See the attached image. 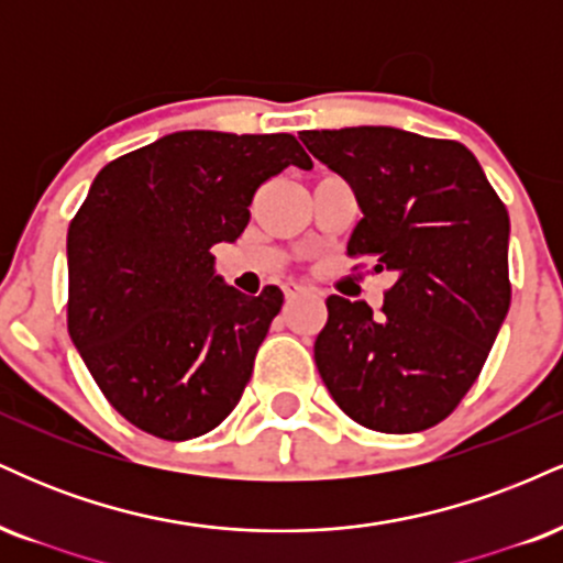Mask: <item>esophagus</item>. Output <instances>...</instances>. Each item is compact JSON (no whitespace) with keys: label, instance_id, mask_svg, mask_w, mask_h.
Returning <instances> with one entry per match:
<instances>
[{"label":"esophagus","instance_id":"obj_1","mask_svg":"<svg viewBox=\"0 0 563 563\" xmlns=\"http://www.w3.org/2000/svg\"><path fill=\"white\" fill-rule=\"evenodd\" d=\"M303 294H309V288L299 286V283H288L286 286V299H296V296H303Z\"/></svg>","mask_w":563,"mask_h":563}]
</instances>
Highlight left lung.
Here are the masks:
<instances>
[{
  "label": "left lung",
  "mask_w": 563,
  "mask_h": 563,
  "mask_svg": "<svg viewBox=\"0 0 563 563\" xmlns=\"http://www.w3.org/2000/svg\"><path fill=\"white\" fill-rule=\"evenodd\" d=\"M352 185L349 256L391 273L380 314L328 296L314 363L335 405L384 434L437 426L479 378L510 307L508 211L466 145L394 126L303 132Z\"/></svg>",
  "instance_id": "1"
}]
</instances>
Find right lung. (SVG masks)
Wrapping results in <instances>:
<instances>
[{"label": "right lung", "instance_id": "obj_1", "mask_svg": "<svg viewBox=\"0 0 563 563\" xmlns=\"http://www.w3.org/2000/svg\"><path fill=\"white\" fill-rule=\"evenodd\" d=\"M312 158L294 134L174 132L111 161L68 228V333L129 423L169 442L217 429L254 371L283 290H235L211 245L235 243L256 187Z\"/></svg>", "mask_w": 563, "mask_h": 563}]
</instances>
